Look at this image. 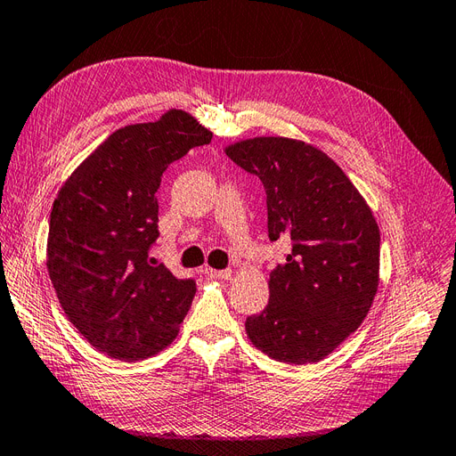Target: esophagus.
Returning a JSON list of instances; mask_svg holds the SVG:
<instances>
[{
    "mask_svg": "<svg viewBox=\"0 0 456 456\" xmlns=\"http://www.w3.org/2000/svg\"><path fill=\"white\" fill-rule=\"evenodd\" d=\"M205 273L209 275V278L213 280H230L232 278V270L226 268V270H215V268H207Z\"/></svg>",
    "mask_w": 456,
    "mask_h": 456,
    "instance_id": "34e87169",
    "label": "esophagus"
}]
</instances>
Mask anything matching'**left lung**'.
Returning a JSON list of instances; mask_svg holds the SVG:
<instances>
[{"mask_svg":"<svg viewBox=\"0 0 456 456\" xmlns=\"http://www.w3.org/2000/svg\"><path fill=\"white\" fill-rule=\"evenodd\" d=\"M226 156L265 184L270 241H291L270 272L266 308L247 317V337L278 362H320L362 325L377 295V220L350 178L312 144L256 136L230 144Z\"/></svg>","mask_w":456,"mask_h":456,"instance_id":"left-lung-1","label":"left lung"}]
</instances>
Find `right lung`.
Instances as JSON below:
<instances>
[{
	"label": "right lung",
	"instance_id": "add662e5",
	"mask_svg": "<svg viewBox=\"0 0 456 456\" xmlns=\"http://www.w3.org/2000/svg\"><path fill=\"white\" fill-rule=\"evenodd\" d=\"M213 133L183 110L121 127L62 184L53 203L47 270L68 320L106 355L139 362L176 338L196 295L148 256L161 175Z\"/></svg>",
	"mask_w": 456,
	"mask_h": 456
}]
</instances>
